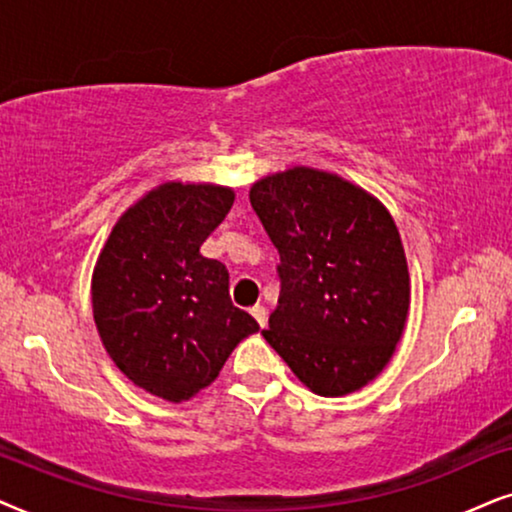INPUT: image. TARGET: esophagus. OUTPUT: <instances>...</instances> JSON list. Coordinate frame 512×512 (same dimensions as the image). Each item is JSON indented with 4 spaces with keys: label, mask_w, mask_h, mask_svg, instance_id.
Here are the masks:
<instances>
[{
    "label": "esophagus",
    "mask_w": 512,
    "mask_h": 512,
    "mask_svg": "<svg viewBox=\"0 0 512 512\" xmlns=\"http://www.w3.org/2000/svg\"><path fill=\"white\" fill-rule=\"evenodd\" d=\"M250 313H252V316H255V320H257V323H260V327H267V309H264L262 304L252 306Z\"/></svg>",
    "instance_id": "1"
}]
</instances>
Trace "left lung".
<instances>
[{
    "instance_id": "8db88e82",
    "label": "left lung",
    "mask_w": 512,
    "mask_h": 512,
    "mask_svg": "<svg viewBox=\"0 0 512 512\" xmlns=\"http://www.w3.org/2000/svg\"><path fill=\"white\" fill-rule=\"evenodd\" d=\"M278 248L281 295L264 339L295 377L339 398L379 377L403 337L410 271L377 196L327 170L292 166L250 187Z\"/></svg>"
}]
</instances>
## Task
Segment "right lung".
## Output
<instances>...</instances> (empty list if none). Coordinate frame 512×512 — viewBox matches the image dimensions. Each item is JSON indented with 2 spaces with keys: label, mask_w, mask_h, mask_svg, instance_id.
<instances>
[{
  "label": "right lung",
  "mask_w": 512,
  "mask_h": 512,
  "mask_svg": "<svg viewBox=\"0 0 512 512\" xmlns=\"http://www.w3.org/2000/svg\"><path fill=\"white\" fill-rule=\"evenodd\" d=\"M213 182H161L126 208L93 269L102 346L142 391L185 403L213 384L257 320L231 304L229 271L201 245L234 206Z\"/></svg>",
  "instance_id": "1"
}]
</instances>
